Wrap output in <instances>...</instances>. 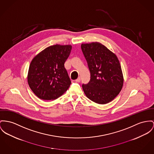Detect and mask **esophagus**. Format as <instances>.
I'll return each instance as SVG.
<instances>
[{
    "instance_id": "esophagus-1",
    "label": "esophagus",
    "mask_w": 154,
    "mask_h": 154,
    "mask_svg": "<svg viewBox=\"0 0 154 154\" xmlns=\"http://www.w3.org/2000/svg\"><path fill=\"white\" fill-rule=\"evenodd\" d=\"M81 78H80V77H79V78H78L75 80V81L76 82H81Z\"/></svg>"
}]
</instances>
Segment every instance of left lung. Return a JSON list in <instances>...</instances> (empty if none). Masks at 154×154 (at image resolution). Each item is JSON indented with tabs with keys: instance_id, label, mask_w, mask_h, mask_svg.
<instances>
[{
	"instance_id": "1",
	"label": "left lung",
	"mask_w": 154,
	"mask_h": 154,
	"mask_svg": "<svg viewBox=\"0 0 154 154\" xmlns=\"http://www.w3.org/2000/svg\"><path fill=\"white\" fill-rule=\"evenodd\" d=\"M81 48L91 72L89 82L82 85L83 92L94 102H110L122 91L124 82L117 57L99 42L82 44Z\"/></svg>"
}]
</instances>
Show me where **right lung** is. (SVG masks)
<instances>
[{
    "instance_id": "right-lung-1",
    "label": "right lung",
    "mask_w": 154,
    "mask_h": 154,
    "mask_svg": "<svg viewBox=\"0 0 154 154\" xmlns=\"http://www.w3.org/2000/svg\"><path fill=\"white\" fill-rule=\"evenodd\" d=\"M71 50V45L56 44L46 48L33 58L27 82L38 98L53 100L68 90L71 82L64 63Z\"/></svg>"
}]
</instances>
